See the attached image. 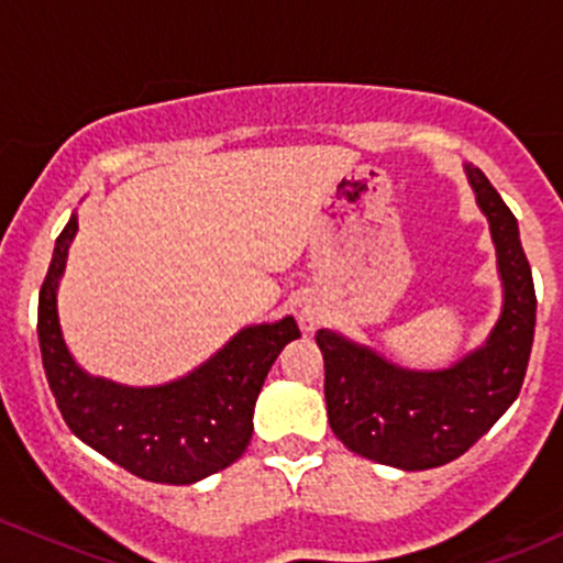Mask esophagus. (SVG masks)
I'll list each match as a JSON object with an SVG mask.
<instances>
[{
	"instance_id": "1",
	"label": "esophagus",
	"mask_w": 563,
	"mask_h": 563,
	"mask_svg": "<svg viewBox=\"0 0 563 563\" xmlns=\"http://www.w3.org/2000/svg\"><path fill=\"white\" fill-rule=\"evenodd\" d=\"M318 323H321V318H318V312H312V310H301V316H299V327H301V331H305V334H312V331L318 329Z\"/></svg>"
}]
</instances>
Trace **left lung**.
Masks as SVG:
<instances>
[{"instance_id":"left-lung-1","label":"left lung","mask_w":563,"mask_h":563,"mask_svg":"<svg viewBox=\"0 0 563 563\" xmlns=\"http://www.w3.org/2000/svg\"><path fill=\"white\" fill-rule=\"evenodd\" d=\"M464 173L488 218L505 294L483 345L445 369H407L331 329L316 334L331 431L347 451L396 470H434L464 455L518 399L529 366L537 297L518 221L481 169L464 164Z\"/></svg>"}]
</instances>
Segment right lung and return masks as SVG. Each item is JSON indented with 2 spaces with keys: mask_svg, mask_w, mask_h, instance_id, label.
<instances>
[{
  "mask_svg": "<svg viewBox=\"0 0 563 563\" xmlns=\"http://www.w3.org/2000/svg\"><path fill=\"white\" fill-rule=\"evenodd\" d=\"M78 234L73 212L53 247L40 291L37 336L47 386L64 421L86 445L151 483L191 485L245 453L253 407L283 347L299 336L291 316L240 329L205 364L164 386H121L73 358L58 323V283Z\"/></svg>",
  "mask_w": 563,
  "mask_h": 563,
  "instance_id": "obj_1",
  "label": "right lung"
}]
</instances>
